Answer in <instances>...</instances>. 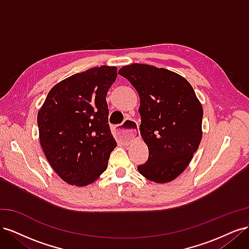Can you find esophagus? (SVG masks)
I'll list each match as a JSON object with an SVG mask.
<instances>
[{
	"instance_id": "34e87169",
	"label": "esophagus",
	"mask_w": 249,
	"mask_h": 249,
	"mask_svg": "<svg viewBox=\"0 0 249 249\" xmlns=\"http://www.w3.org/2000/svg\"><path fill=\"white\" fill-rule=\"evenodd\" d=\"M137 129H138L137 123L131 118H127L124 120L122 125L116 126L115 133H116L117 138L120 141L125 142V141H129L136 136Z\"/></svg>"
}]
</instances>
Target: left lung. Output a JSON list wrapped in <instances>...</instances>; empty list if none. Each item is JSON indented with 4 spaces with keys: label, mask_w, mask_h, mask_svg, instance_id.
Segmentation results:
<instances>
[{
    "label": "left lung",
    "mask_w": 249,
    "mask_h": 249,
    "mask_svg": "<svg viewBox=\"0 0 249 249\" xmlns=\"http://www.w3.org/2000/svg\"><path fill=\"white\" fill-rule=\"evenodd\" d=\"M140 97V134L148 147L147 161L137 167L153 182H171L182 173L201 140L203 111L190 83L179 74L153 65L122 67Z\"/></svg>",
    "instance_id": "8db88e82"
}]
</instances>
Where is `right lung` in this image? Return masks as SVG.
Listing matches in <instances>:
<instances>
[{"instance_id": "1", "label": "right lung", "mask_w": 249, "mask_h": 249, "mask_svg": "<svg viewBox=\"0 0 249 249\" xmlns=\"http://www.w3.org/2000/svg\"><path fill=\"white\" fill-rule=\"evenodd\" d=\"M117 77L102 65L53 87L37 115L40 144L52 168L70 185L91 184L108 167L116 147L106 96Z\"/></svg>"}]
</instances>
